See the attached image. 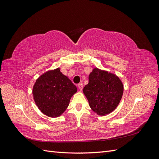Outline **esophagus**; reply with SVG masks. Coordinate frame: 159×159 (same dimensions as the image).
I'll return each instance as SVG.
<instances>
[{"label":"esophagus","instance_id":"obj_1","mask_svg":"<svg viewBox=\"0 0 159 159\" xmlns=\"http://www.w3.org/2000/svg\"><path fill=\"white\" fill-rule=\"evenodd\" d=\"M78 88L80 90H82L83 89V88H84V85L82 83H80L78 84Z\"/></svg>","mask_w":159,"mask_h":159}]
</instances>
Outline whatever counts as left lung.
I'll use <instances>...</instances> for the list:
<instances>
[{"label":"left lung","mask_w":159,"mask_h":159,"mask_svg":"<svg viewBox=\"0 0 159 159\" xmlns=\"http://www.w3.org/2000/svg\"><path fill=\"white\" fill-rule=\"evenodd\" d=\"M83 91L91 109L99 115H105L117 107L123 93V85L117 75L95 68Z\"/></svg>","instance_id":"1"}]
</instances>
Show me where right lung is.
I'll use <instances>...</instances> for the list:
<instances>
[{
  "label": "right lung",
  "mask_w": 159,
  "mask_h": 159,
  "mask_svg": "<svg viewBox=\"0 0 159 159\" xmlns=\"http://www.w3.org/2000/svg\"><path fill=\"white\" fill-rule=\"evenodd\" d=\"M76 91V86L57 68L46 72L36 80L32 93L36 105L43 113L57 117L65 111Z\"/></svg>",
  "instance_id": "obj_1"
}]
</instances>
